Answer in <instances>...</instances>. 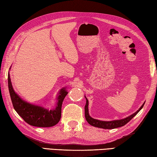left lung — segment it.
Masks as SVG:
<instances>
[{
    "instance_id": "left-lung-1",
    "label": "left lung",
    "mask_w": 157,
    "mask_h": 157,
    "mask_svg": "<svg viewBox=\"0 0 157 157\" xmlns=\"http://www.w3.org/2000/svg\"><path fill=\"white\" fill-rule=\"evenodd\" d=\"M144 104L145 103L143 104L141 108L139 109V110H137L135 113L130 115V117L125 118V119H123L121 120L112 121H99L93 119V118L90 116L88 113V100H87L86 98V106H85V117H86V119L87 121L89 123V124L92 126H94V127L103 129H114L125 125L126 123L130 121L132 119L134 116H136V114H137V113L143 108Z\"/></svg>"
}]
</instances>
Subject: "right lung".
Masks as SVG:
<instances>
[{
	"instance_id": "1",
	"label": "right lung",
	"mask_w": 157,
	"mask_h": 157,
	"mask_svg": "<svg viewBox=\"0 0 157 157\" xmlns=\"http://www.w3.org/2000/svg\"><path fill=\"white\" fill-rule=\"evenodd\" d=\"M8 87L13 108L28 124L36 127L47 128L52 127L59 123L61 117L63 101L68 94L65 88L60 90L56 109L49 110L43 107L32 105L21 99L13 89L10 73L8 74Z\"/></svg>"
}]
</instances>
